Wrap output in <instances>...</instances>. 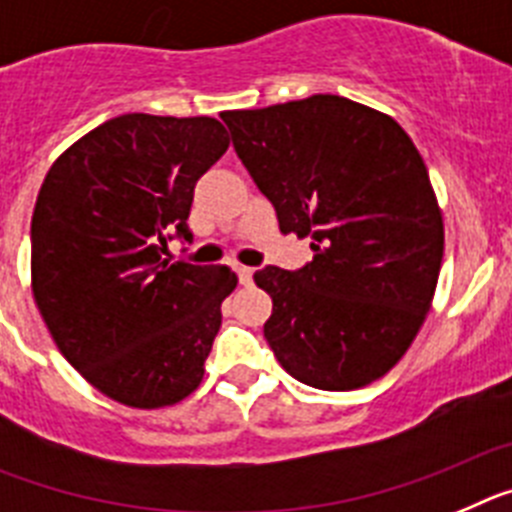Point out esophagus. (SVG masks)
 <instances>
[{"instance_id":"34e87169","label":"esophagus","mask_w":512,"mask_h":512,"mask_svg":"<svg viewBox=\"0 0 512 512\" xmlns=\"http://www.w3.org/2000/svg\"><path fill=\"white\" fill-rule=\"evenodd\" d=\"M252 275H255V270L247 268V265H239V268H237V278H239V283H242V286H250Z\"/></svg>"}]
</instances>
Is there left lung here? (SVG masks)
Masks as SVG:
<instances>
[{"label": "left lung", "instance_id": "left-lung-1", "mask_svg": "<svg viewBox=\"0 0 512 512\" xmlns=\"http://www.w3.org/2000/svg\"><path fill=\"white\" fill-rule=\"evenodd\" d=\"M239 159L309 237L301 270L268 265L265 340L301 384L361 389L397 366L433 304L443 216L420 151L391 115L340 95L221 113Z\"/></svg>", "mask_w": 512, "mask_h": 512}]
</instances>
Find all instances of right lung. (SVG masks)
Masks as SVG:
<instances>
[{
  "label": "right lung",
  "mask_w": 512,
  "mask_h": 512,
  "mask_svg": "<svg viewBox=\"0 0 512 512\" xmlns=\"http://www.w3.org/2000/svg\"><path fill=\"white\" fill-rule=\"evenodd\" d=\"M229 149L216 118L128 113L51 164L30 224L33 296L56 348L136 410L190 397L237 275L162 260L190 239L193 188Z\"/></svg>",
  "instance_id": "obj_1"
}]
</instances>
